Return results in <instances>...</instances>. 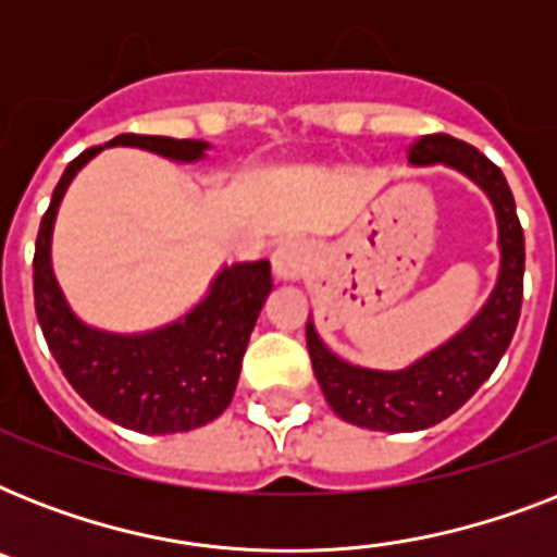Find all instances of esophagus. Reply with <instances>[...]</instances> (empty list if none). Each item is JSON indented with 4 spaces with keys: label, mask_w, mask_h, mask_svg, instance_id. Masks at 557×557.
<instances>
[{
    "label": "esophagus",
    "mask_w": 557,
    "mask_h": 557,
    "mask_svg": "<svg viewBox=\"0 0 557 557\" xmlns=\"http://www.w3.org/2000/svg\"><path fill=\"white\" fill-rule=\"evenodd\" d=\"M309 269V248L300 239H288L274 251V274L280 280H300Z\"/></svg>",
    "instance_id": "obj_1"
}]
</instances>
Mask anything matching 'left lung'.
Masks as SVG:
<instances>
[{
  "label": "left lung",
  "instance_id": "left-lung-1",
  "mask_svg": "<svg viewBox=\"0 0 557 557\" xmlns=\"http://www.w3.org/2000/svg\"><path fill=\"white\" fill-rule=\"evenodd\" d=\"M440 161L474 178L494 201L497 225H500V280L483 312L457 338H450L445 347L401 372L361 370L347 364L323 347L312 323L306 326L309 358L323 396L344 422L358 428L407 433L440 424L442 419L457 413L492 375L518 330L527 248H523V227L506 176L476 147L459 141L454 135L433 133L410 144V164L416 168L440 164Z\"/></svg>",
  "mask_w": 557,
  "mask_h": 557
}]
</instances>
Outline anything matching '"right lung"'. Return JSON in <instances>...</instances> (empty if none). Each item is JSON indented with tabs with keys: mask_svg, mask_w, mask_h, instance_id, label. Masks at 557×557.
I'll list each match as a JSON object with an SVG mask.
<instances>
[{
	"mask_svg": "<svg viewBox=\"0 0 557 557\" xmlns=\"http://www.w3.org/2000/svg\"><path fill=\"white\" fill-rule=\"evenodd\" d=\"M164 159L196 161L208 144L164 135H117ZM103 147H89L65 168L39 222L34 251V306L51 356L86 405L138 433H182L213 422L234 398L245 347L271 292V265L236 262L222 269L210 295L185 321L147 335H109L83 326L51 274V227L74 173Z\"/></svg>",
	"mask_w": 557,
	"mask_h": 557,
	"instance_id": "obj_1",
	"label": "right lung"
}]
</instances>
